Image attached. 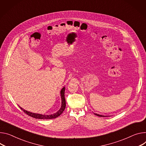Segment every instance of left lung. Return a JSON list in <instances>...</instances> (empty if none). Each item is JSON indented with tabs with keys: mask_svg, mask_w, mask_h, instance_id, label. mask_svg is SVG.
Returning a JSON list of instances; mask_svg holds the SVG:
<instances>
[{
	"mask_svg": "<svg viewBox=\"0 0 146 146\" xmlns=\"http://www.w3.org/2000/svg\"><path fill=\"white\" fill-rule=\"evenodd\" d=\"M94 113V115H97V116H100V117H107V116H104V115H100V114H97V113Z\"/></svg>",
	"mask_w": 146,
	"mask_h": 146,
	"instance_id": "8db88e82",
	"label": "left lung"
}]
</instances>
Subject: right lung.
I'll list each match as a JSON object with an SVG mask.
<instances>
[{
  "label": "right lung",
  "mask_w": 146,
  "mask_h": 146,
  "mask_svg": "<svg viewBox=\"0 0 146 146\" xmlns=\"http://www.w3.org/2000/svg\"><path fill=\"white\" fill-rule=\"evenodd\" d=\"M64 91H65V87H63L62 90H60V96H61V100H62V104H61V107L59 109L58 111H57L56 113H53L51 115H42V114H39V113H33L29 111H26L20 107H19L26 114L28 115L34 117L35 119H54L59 116H60L62 112L64 111L65 107H66V101L64 98Z\"/></svg>",
  "instance_id": "1"
}]
</instances>
